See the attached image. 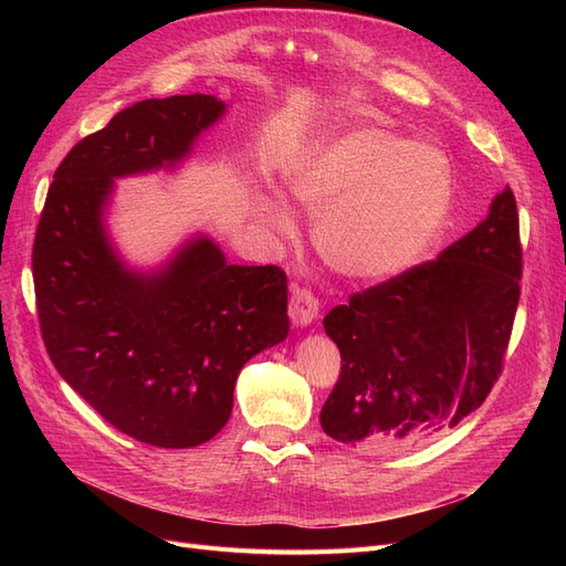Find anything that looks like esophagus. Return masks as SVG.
Segmentation results:
<instances>
[{
  "instance_id": "1",
  "label": "esophagus",
  "mask_w": 566,
  "mask_h": 566,
  "mask_svg": "<svg viewBox=\"0 0 566 566\" xmlns=\"http://www.w3.org/2000/svg\"><path fill=\"white\" fill-rule=\"evenodd\" d=\"M287 312L295 325H310L318 316V297L310 287H295L290 295Z\"/></svg>"
}]
</instances>
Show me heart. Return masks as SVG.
Here are the masks:
<instances>
[{
  "mask_svg": "<svg viewBox=\"0 0 566 566\" xmlns=\"http://www.w3.org/2000/svg\"><path fill=\"white\" fill-rule=\"evenodd\" d=\"M449 160L427 144L387 129H356L325 146L295 181V196L316 221V248L349 279H389L432 245L451 208ZM260 217L293 231L285 205L266 198Z\"/></svg>",
  "mask_w": 566,
  "mask_h": 566,
  "instance_id": "b5f03b06",
  "label": "heart"
}]
</instances>
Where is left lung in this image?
I'll list each match as a JSON object with an SVG mask.
<instances>
[{
    "label": "left lung",
    "mask_w": 566,
    "mask_h": 566,
    "mask_svg": "<svg viewBox=\"0 0 566 566\" xmlns=\"http://www.w3.org/2000/svg\"><path fill=\"white\" fill-rule=\"evenodd\" d=\"M520 281V212L507 186L437 260L349 295L323 318L342 356L323 432L403 449L468 418L503 373Z\"/></svg>",
    "instance_id": "1"
}]
</instances>
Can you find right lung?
<instances>
[{
  "mask_svg": "<svg viewBox=\"0 0 566 566\" xmlns=\"http://www.w3.org/2000/svg\"><path fill=\"white\" fill-rule=\"evenodd\" d=\"M221 113L208 94L119 111L56 167L32 245L51 364L115 430L158 449L210 441L248 358L290 331L281 266L227 264L198 238L158 276H136L104 233L113 179L181 160Z\"/></svg>",
  "mask_w": 566,
  "mask_h": 566,
  "instance_id": "add662e5",
  "label": "right lung"
}]
</instances>
